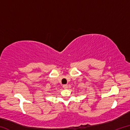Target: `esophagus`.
Here are the masks:
<instances>
[{
  "label": "esophagus",
  "mask_w": 130,
  "mask_h": 130,
  "mask_svg": "<svg viewBox=\"0 0 130 130\" xmlns=\"http://www.w3.org/2000/svg\"><path fill=\"white\" fill-rule=\"evenodd\" d=\"M68 85H63V88H64V89H67L68 88Z\"/></svg>",
  "instance_id": "obj_1"
}]
</instances>
